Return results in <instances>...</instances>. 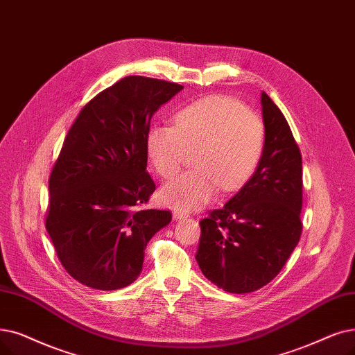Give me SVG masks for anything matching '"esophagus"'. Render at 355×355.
<instances>
[{"label":"esophagus","mask_w":355,"mask_h":355,"mask_svg":"<svg viewBox=\"0 0 355 355\" xmlns=\"http://www.w3.org/2000/svg\"><path fill=\"white\" fill-rule=\"evenodd\" d=\"M173 216H174V220H181V219H186V218H189V213H187V211H184V210H181V209H174Z\"/></svg>","instance_id":"34e87169"}]
</instances>
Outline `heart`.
Instances as JSON below:
<instances>
[{
    "mask_svg": "<svg viewBox=\"0 0 355 355\" xmlns=\"http://www.w3.org/2000/svg\"><path fill=\"white\" fill-rule=\"evenodd\" d=\"M264 123L239 101L210 96L177 113L175 128L152 126L146 153L162 178H173L187 150L197 149L193 171L161 190L162 202L182 210L205 206L219 191L242 187L254 174L264 149Z\"/></svg>",
    "mask_w": 355,
    "mask_h": 355,
    "instance_id": "1",
    "label": "heart"
}]
</instances>
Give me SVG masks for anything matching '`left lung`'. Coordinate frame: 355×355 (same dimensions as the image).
Returning a JSON list of instances; mask_svg holds the SVG:
<instances>
[{
  "label": "left lung",
  "mask_w": 355,
  "mask_h": 355,
  "mask_svg": "<svg viewBox=\"0 0 355 355\" xmlns=\"http://www.w3.org/2000/svg\"><path fill=\"white\" fill-rule=\"evenodd\" d=\"M264 149L245 186L200 222L197 264L219 288L251 293L282 271L302 234V155L282 110L263 91Z\"/></svg>",
  "instance_id": "left-lung-1"
}]
</instances>
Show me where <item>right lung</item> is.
Returning a JSON list of instances; mask_svg holds the SVG:
<instances>
[{
	"mask_svg": "<svg viewBox=\"0 0 355 355\" xmlns=\"http://www.w3.org/2000/svg\"><path fill=\"white\" fill-rule=\"evenodd\" d=\"M182 85L132 75L101 91L71 126L49 178L46 230L81 284L117 290L142 272L145 248L171 211L145 209L152 116Z\"/></svg>",
	"mask_w": 355,
	"mask_h": 355,
	"instance_id": "1",
	"label": "right lung"
}]
</instances>
